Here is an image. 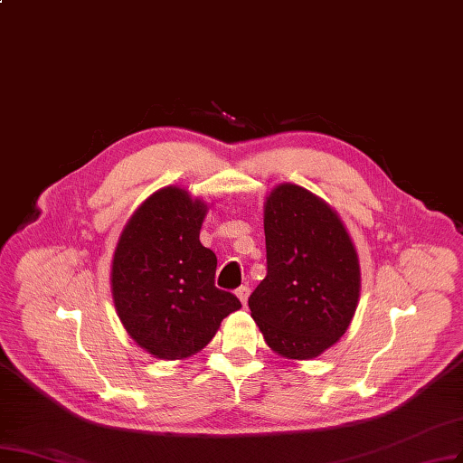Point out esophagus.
I'll return each mask as SVG.
<instances>
[{
	"mask_svg": "<svg viewBox=\"0 0 463 463\" xmlns=\"http://www.w3.org/2000/svg\"><path fill=\"white\" fill-rule=\"evenodd\" d=\"M236 296H238V300L242 302V306H246L248 296H250V288H248V287H241V288L236 290Z\"/></svg>",
	"mask_w": 463,
	"mask_h": 463,
	"instance_id": "esophagus-1",
	"label": "esophagus"
}]
</instances>
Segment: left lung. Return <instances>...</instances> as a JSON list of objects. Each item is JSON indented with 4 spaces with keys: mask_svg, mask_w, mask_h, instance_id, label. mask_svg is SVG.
<instances>
[{
    "mask_svg": "<svg viewBox=\"0 0 463 463\" xmlns=\"http://www.w3.org/2000/svg\"><path fill=\"white\" fill-rule=\"evenodd\" d=\"M267 275L251 292V319L277 355L311 360L348 331L362 271L352 236L323 198L292 183L263 203Z\"/></svg>",
    "mask_w": 463,
    "mask_h": 463,
    "instance_id": "left-lung-1",
    "label": "left lung"
}]
</instances>
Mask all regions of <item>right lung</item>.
Instances as JSON below:
<instances>
[{
	"label": "right lung",
	"instance_id": "1",
	"mask_svg": "<svg viewBox=\"0 0 463 463\" xmlns=\"http://www.w3.org/2000/svg\"><path fill=\"white\" fill-rule=\"evenodd\" d=\"M210 212L202 198L165 186L146 198L118 236L111 260L117 316L157 360H184L210 345L221 321L242 304L215 287V253L202 246Z\"/></svg>",
	"mask_w": 463,
	"mask_h": 463
}]
</instances>
